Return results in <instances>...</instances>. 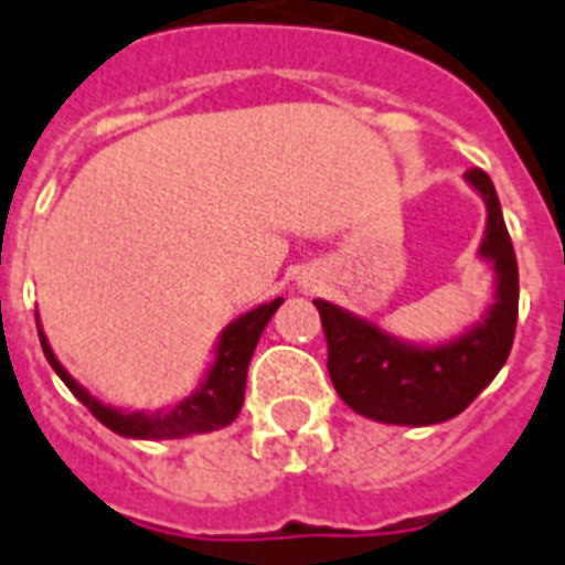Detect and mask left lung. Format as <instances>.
<instances>
[{
    "label": "left lung",
    "mask_w": 565,
    "mask_h": 565,
    "mask_svg": "<svg viewBox=\"0 0 565 565\" xmlns=\"http://www.w3.org/2000/svg\"><path fill=\"white\" fill-rule=\"evenodd\" d=\"M487 205V230L478 259L492 265V303L480 321L445 342H409L377 321L330 300H312L327 335V371L353 413L380 424L427 427L466 409L504 369L519 315V268L495 185L483 170L466 173Z\"/></svg>",
    "instance_id": "left-lung-1"
}]
</instances>
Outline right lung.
<instances>
[{
    "label": "right lung",
    "instance_id": "1",
    "mask_svg": "<svg viewBox=\"0 0 565 565\" xmlns=\"http://www.w3.org/2000/svg\"><path fill=\"white\" fill-rule=\"evenodd\" d=\"M279 306H282V297L256 306L250 312L238 315L235 321L226 323L217 335V342H214L212 360L205 365L194 392L182 397L179 404L161 406L152 413H147V409H135V413L117 409V406L103 404L99 397L90 395L58 362L41 327V315L34 312V318H38L43 356L52 365V371L64 380V386L94 413L96 422L105 424L108 430H115L117 436H126V439H185V436H196V433L221 430L238 418L244 406V388H247V369H250L253 351H256L262 332Z\"/></svg>",
    "mask_w": 565,
    "mask_h": 565
}]
</instances>
